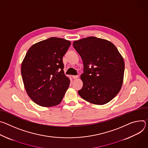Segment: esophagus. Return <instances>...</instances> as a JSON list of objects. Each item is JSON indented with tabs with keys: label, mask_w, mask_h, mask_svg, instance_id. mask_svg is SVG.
<instances>
[{
	"label": "esophagus",
	"mask_w": 148,
	"mask_h": 148,
	"mask_svg": "<svg viewBox=\"0 0 148 148\" xmlns=\"http://www.w3.org/2000/svg\"><path fill=\"white\" fill-rule=\"evenodd\" d=\"M72 77H73L74 79H77V78L79 77V76H75V75H73V76H72Z\"/></svg>",
	"instance_id": "esophagus-1"
}]
</instances>
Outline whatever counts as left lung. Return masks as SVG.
Returning <instances> with one entry per match:
<instances>
[{
  "label": "left lung",
  "mask_w": 148,
  "mask_h": 148,
  "mask_svg": "<svg viewBox=\"0 0 148 148\" xmlns=\"http://www.w3.org/2000/svg\"><path fill=\"white\" fill-rule=\"evenodd\" d=\"M73 46L84 63L80 76L83 87L79 95L87 102L102 105L120 91L123 81L124 60L112 42L94 36L74 41Z\"/></svg>",
  "instance_id": "8db88e82"
}]
</instances>
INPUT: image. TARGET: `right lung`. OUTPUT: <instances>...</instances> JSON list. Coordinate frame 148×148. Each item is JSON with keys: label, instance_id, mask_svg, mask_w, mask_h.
I'll return each mask as SVG.
<instances>
[{"label": "right lung", "instance_id": "1", "mask_svg": "<svg viewBox=\"0 0 148 148\" xmlns=\"http://www.w3.org/2000/svg\"><path fill=\"white\" fill-rule=\"evenodd\" d=\"M71 45L69 40L52 37L32 45L26 54L22 79L28 96L37 105L51 107L62 101L70 84L62 59Z\"/></svg>", "mask_w": 148, "mask_h": 148}]
</instances>
